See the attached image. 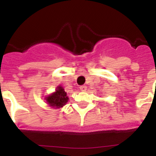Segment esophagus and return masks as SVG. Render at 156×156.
Here are the masks:
<instances>
[{"instance_id":"esophagus-1","label":"esophagus","mask_w":156,"mask_h":156,"mask_svg":"<svg viewBox=\"0 0 156 156\" xmlns=\"http://www.w3.org/2000/svg\"><path fill=\"white\" fill-rule=\"evenodd\" d=\"M80 91L81 92H85L86 90H87V86L85 85H82L80 87Z\"/></svg>"}]
</instances>
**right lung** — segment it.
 Here are the masks:
<instances>
[{
  "label": "right lung",
  "mask_w": 156,
  "mask_h": 156,
  "mask_svg": "<svg viewBox=\"0 0 156 156\" xmlns=\"http://www.w3.org/2000/svg\"><path fill=\"white\" fill-rule=\"evenodd\" d=\"M68 94L61 85H58L55 88L54 93H51L50 95L45 97L44 100L50 107L53 109H60L64 106L68 101Z\"/></svg>",
  "instance_id": "add662e5"
}]
</instances>
